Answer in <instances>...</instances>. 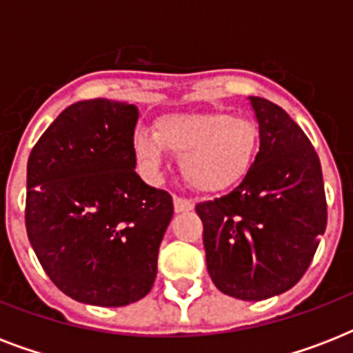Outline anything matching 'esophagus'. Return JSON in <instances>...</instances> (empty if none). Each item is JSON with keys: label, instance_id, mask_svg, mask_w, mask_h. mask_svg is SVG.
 I'll list each match as a JSON object with an SVG mask.
<instances>
[{"label": "esophagus", "instance_id": "1", "mask_svg": "<svg viewBox=\"0 0 353 353\" xmlns=\"http://www.w3.org/2000/svg\"><path fill=\"white\" fill-rule=\"evenodd\" d=\"M174 209H176V212H187V210H192L194 201L188 198H183V196H174Z\"/></svg>", "mask_w": 353, "mask_h": 353}]
</instances>
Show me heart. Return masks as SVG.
Listing matches in <instances>:
<instances>
[{"label":"heart","instance_id":"1","mask_svg":"<svg viewBox=\"0 0 353 353\" xmlns=\"http://www.w3.org/2000/svg\"><path fill=\"white\" fill-rule=\"evenodd\" d=\"M139 161L152 172L165 154L181 157L183 176L199 190H223L241 181L258 152V128L245 117L223 112L172 113L155 122V132L133 135Z\"/></svg>","mask_w":353,"mask_h":353}]
</instances>
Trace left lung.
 I'll return each instance as SVG.
<instances>
[{"mask_svg":"<svg viewBox=\"0 0 353 353\" xmlns=\"http://www.w3.org/2000/svg\"><path fill=\"white\" fill-rule=\"evenodd\" d=\"M260 130L251 170L227 196L196 205L207 269L221 293L263 301L306 273L326 231V194L315 148L288 113L249 97Z\"/></svg>","mask_w":353,"mask_h":353,"instance_id":"left-lung-1","label":"left lung"}]
</instances>
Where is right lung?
<instances>
[{
	"instance_id": "1",
	"label": "right lung",
	"mask_w": 353,
	"mask_h": 353,
	"mask_svg": "<svg viewBox=\"0 0 353 353\" xmlns=\"http://www.w3.org/2000/svg\"><path fill=\"white\" fill-rule=\"evenodd\" d=\"M137 119V108L126 102H74L29 155L30 245L52 284L84 304L141 301L157 274L174 203L135 172Z\"/></svg>"
}]
</instances>
